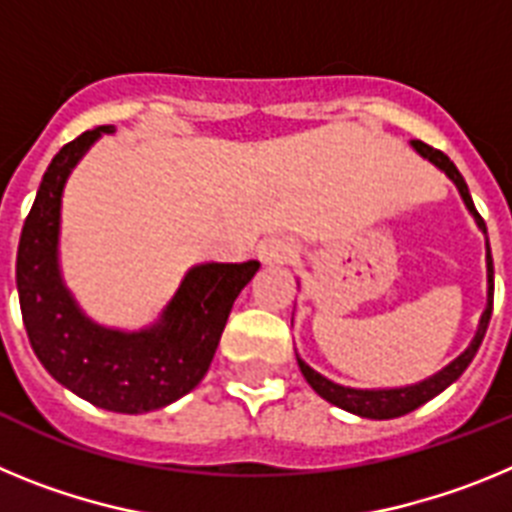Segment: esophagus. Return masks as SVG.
Instances as JSON below:
<instances>
[{
    "mask_svg": "<svg viewBox=\"0 0 512 512\" xmlns=\"http://www.w3.org/2000/svg\"><path fill=\"white\" fill-rule=\"evenodd\" d=\"M259 256L266 264H284L295 256V243L289 238H269V241L261 243Z\"/></svg>",
    "mask_w": 512,
    "mask_h": 512,
    "instance_id": "obj_1",
    "label": "esophagus"
}]
</instances>
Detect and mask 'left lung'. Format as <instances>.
<instances>
[{
  "instance_id": "obj_1",
  "label": "left lung",
  "mask_w": 512,
  "mask_h": 512,
  "mask_svg": "<svg viewBox=\"0 0 512 512\" xmlns=\"http://www.w3.org/2000/svg\"><path fill=\"white\" fill-rule=\"evenodd\" d=\"M413 146L420 156H425L428 161H433L438 169L446 171V176H449L451 182L459 187L461 197H464V205L469 207V212L474 215L477 225L487 233L485 220H482V215H479L477 207H474L467 182H464V176H461L459 169L454 166V161H451V158L446 156L443 151H438V148L423 143V140H413ZM487 284H490V287H487V310H485V315H482V320H479V330H477V336H474L472 346H469L467 351L459 356V359L451 361V364L446 366L443 372L433 374L431 379H425V382H420V384H413V387H400V390H351V387H341V384H333L330 379L320 377V374L315 372V369H310L305 361L297 359L302 377H305L312 390L318 392L323 400H328L330 405H336V408H343L354 415H361V418L390 420V418H400V415L413 413L415 408H420L423 402H428V400H433L436 395H441V392L446 390L449 384H454L456 379L464 374V369L472 364L474 354H477L479 343H482V338H485L487 325H490V318H492V297H495V269H492L490 241H487Z\"/></svg>"
}]
</instances>
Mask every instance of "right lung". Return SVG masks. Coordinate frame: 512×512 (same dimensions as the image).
Instances as JSON below:
<instances>
[{"mask_svg":"<svg viewBox=\"0 0 512 512\" xmlns=\"http://www.w3.org/2000/svg\"><path fill=\"white\" fill-rule=\"evenodd\" d=\"M102 133H112L110 125L66 143L43 174L17 246V292L30 346L48 374L97 408L138 415L200 384L259 261L194 266L151 330L120 333L84 318L58 277V210L66 176Z\"/></svg>","mask_w":512,"mask_h":512,"instance_id":"right-lung-1","label":"right lung"}]
</instances>
